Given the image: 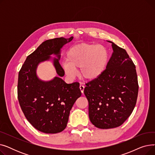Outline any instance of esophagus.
I'll return each instance as SVG.
<instances>
[{"label":"esophagus","instance_id":"esophagus-1","mask_svg":"<svg viewBox=\"0 0 155 155\" xmlns=\"http://www.w3.org/2000/svg\"><path fill=\"white\" fill-rule=\"evenodd\" d=\"M84 88H85V87H84V85H80V91H81V92H82V94H84Z\"/></svg>","mask_w":155,"mask_h":155}]
</instances>
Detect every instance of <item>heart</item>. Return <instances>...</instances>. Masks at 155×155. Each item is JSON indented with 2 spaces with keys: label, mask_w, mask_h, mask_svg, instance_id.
<instances>
[{
  "label": "heart",
  "mask_w": 155,
  "mask_h": 155,
  "mask_svg": "<svg viewBox=\"0 0 155 155\" xmlns=\"http://www.w3.org/2000/svg\"><path fill=\"white\" fill-rule=\"evenodd\" d=\"M107 62L108 54L104 46L82 43L69 49L62 66L69 77H74L76 70L80 69V75L84 79L93 80L101 75Z\"/></svg>",
  "instance_id": "heart-1"
}]
</instances>
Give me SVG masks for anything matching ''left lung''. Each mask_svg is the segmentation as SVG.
Here are the masks:
<instances>
[{"instance_id": "8db88e82", "label": "left lung", "mask_w": 155, "mask_h": 155, "mask_svg": "<svg viewBox=\"0 0 155 155\" xmlns=\"http://www.w3.org/2000/svg\"><path fill=\"white\" fill-rule=\"evenodd\" d=\"M112 43L113 52L98 78L85 84L91 123L100 129L120 126L133 112L138 94L136 67L124 49Z\"/></svg>"}]
</instances>
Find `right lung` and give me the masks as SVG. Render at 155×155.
I'll return each mask as SVG.
<instances>
[{
    "instance_id": "obj_1",
    "label": "right lung",
    "mask_w": 155,
    "mask_h": 155,
    "mask_svg": "<svg viewBox=\"0 0 155 155\" xmlns=\"http://www.w3.org/2000/svg\"><path fill=\"white\" fill-rule=\"evenodd\" d=\"M72 39L71 36L45 41L28 56L19 72L18 97L20 106L30 124L41 132L54 134L63 131L67 127L71 109L82 95L78 82L67 84L57 77L43 82L36 74L38 64L54 54L58 57L53 60L56 73L63 77L64 72L59 63L60 49Z\"/></svg>"
}]
</instances>
